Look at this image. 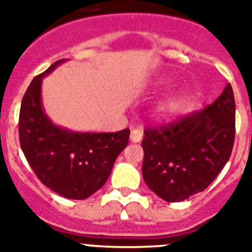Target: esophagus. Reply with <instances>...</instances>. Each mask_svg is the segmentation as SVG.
I'll return each instance as SVG.
<instances>
[{"label":"esophagus","mask_w":252,"mask_h":252,"mask_svg":"<svg viewBox=\"0 0 252 252\" xmlns=\"http://www.w3.org/2000/svg\"><path fill=\"white\" fill-rule=\"evenodd\" d=\"M142 130H140V128H133V130H131V135H130V140L132 142H140L142 140Z\"/></svg>","instance_id":"34e87169"}]
</instances>
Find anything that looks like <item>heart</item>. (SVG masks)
<instances>
[{"label": "heart", "mask_w": 252, "mask_h": 252, "mask_svg": "<svg viewBox=\"0 0 252 252\" xmlns=\"http://www.w3.org/2000/svg\"><path fill=\"white\" fill-rule=\"evenodd\" d=\"M177 107H178L177 99H170V101L165 102V103L160 107V112H161L164 116H170L171 113L177 110Z\"/></svg>", "instance_id": "b5f03b06"}]
</instances>
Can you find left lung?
I'll use <instances>...</instances> for the list:
<instances>
[{
	"label": "left lung",
	"mask_w": 252,
	"mask_h": 252,
	"mask_svg": "<svg viewBox=\"0 0 252 252\" xmlns=\"http://www.w3.org/2000/svg\"><path fill=\"white\" fill-rule=\"evenodd\" d=\"M235 97L227 83L213 103L199 112L157 127H146L142 178L166 202L192 197L216 179L232 153Z\"/></svg>",
	"instance_id": "left-lung-1"
}]
</instances>
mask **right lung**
Listing matches in <instances>:
<instances>
[{
    "mask_svg": "<svg viewBox=\"0 0 252 252\" xmlns=\"http://www.w3.org/2000/svg\"><path fill=\"white\" fill-rule=\"evenodd\" d=\"M63 62L51 64L26 90L20 108V145L44 186L65 198L86 199L104 186L116 158L127 146L130 130L73 132L49 120L41 104V82Z\"/></svg>",
    "mask_w": 252,
    "mask_h": 252,
    "instance_id": "obj_1",
    "label": "right lung"
}]
</instances>
